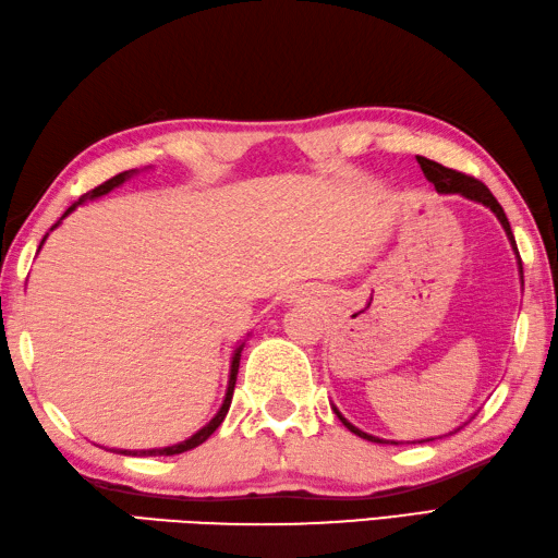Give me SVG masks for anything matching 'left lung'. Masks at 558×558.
<instances>
[{"mask_svg":"<svg viewBox=\"0 0 558 558\" xmlns=\"http://www.w3.org/2000/svg\"><path fill=\"white\" fill-rule=\"evenodd\" d=\"M417 163L422 168V173L427 175V180L434 182V187H437V192H459V195H463V197H469L473 202H481V205H485V207H490L495 211V217L500 219V225L505 227V231H508V236L512 241L514 251H518V244H514V236H512V229H510V221H508V217H505V209L500 207V202L493 197V192L485 187L478 178L459 173V170L441 166V163H437V160H429V158H424V156H417ZM518 256H520V251H518ZM520 272H522V260H520ZM333 412H337V410H333ZM339 420L343 422V427L356 434V437H361V439H368V441H376V444H388L385 439L371 437V434L356 429L351 422L343 420L341 414H339ZM427 441H432V439H427Z\"/></svg>","mask_w":558,"mask_h":558,"instance_id":"obj_1","label":"left lung"}]
</instances>
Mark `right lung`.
<instances>
[{
	"label": "right lung",
	"instance_id": "obj_1",
	"mask_svg": "<svg viewBox=\"0 0 558 558\" xmlns=\"http://www.w3.org/2000/svg\"><path fill=\"white\" fill-rule=\"evenodd\" d=\"M129 178V173H119V175H114V178H109L107 182H102V185H97L95 190H89V192H85L83 197H80V202H85V199H93V197H99V195H107L109 190H114L117 185H121V182H124ZM77 202V205H80ZM75 209V205L73 207H68L65 209V215H70V211ZM63 215V217H65ZM46 241V239H44ZM44 241H40V244H44ZM241 349L244 347H239L236 349V353H234V361H231V376H229V388H227V398H225V404H221V410L217 412V417L211 420L207 427H202L197 434H192L190 439H185V441H180V444H175V447H166V449H150V451H119V453H126V456H175V453H182V451H190V449H195V447H199L202 441H207L211 434H215V429L219 427L221 422H225V417H227V412H229V404H231V395H234V385H236V373H239V361H241Z\"/></svg>",
	"mask_w": 558,
	"mask_h": 558
}]
</instances>
